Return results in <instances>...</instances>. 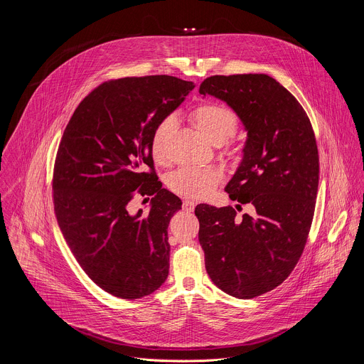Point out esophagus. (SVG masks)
I'll use <instances>...</instances> for the list:
<instances>
[{"label": "esophagus", "instance_id": "34e87169", "mask_svg": "<svg viewBox=\"0 0 364 364\" xmlns=\"http://www.w3.org/2000/svg\"><path fill=\"white\" fill-rule=\"evenodd\" d=\"M194 207H196V203H194V201H191V200H184V201H183V210H184V211H193Z\"/></svg>", "mask_w": 364, "mask_h": 364}]
</instances>
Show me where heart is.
Here are the masks:
<instances>
[{
	"label": "heart",
	"mask_w": 364,
	"mask_h": 364,
	"mask_svg": "<svg viewBox=\"0 0 364 364\" xmlns=\"http://www.w3.org/2000/svg\"><path fill=\"white\" fill-rule=\"evenodd\" d=\"M190 121L193 126L200 132V134L213 144H225L227 154L238 160L243 154V149L237 144H227L237 129H238V117L232 108L220 102H203L197 105L190 112ZM176 127V118L167 115L160 119L153 130L150 140V150L156 163L166 166L170 163L168 143L170 137ZM223 174L214 167H181L168 177V188L187 198H205L208 197L215 187L221 183Z\"/></svg>",
	"instance_id": "1"
}]
</instances>
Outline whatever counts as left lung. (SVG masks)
I'll return each mask as SVG.
<instances>
[{"label":"left lung","instance_id":"1","mask_svg":"<svg viewBox=\"0 0 364 364\" xmlns=\"http://www.w3.org/2000/svg\"><path fill=\"white\" fill-rule=\"evenodd\" d=\"M200 94L225 101L243 121L245 159L225 191L256 208L237 218L231 205L196 207L205 270L224 293L253 299L290 276L307 243L320 173L314 132L296 97L267 74L211 75Z\"/></svg>","mask_w":364,"mask_h":364}]
</instances>
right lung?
Returning a JSON list of instances; mask_svg holds the SVG:
<instances>
[{
    "label": "right lung",
    "mask_w": 364,
    "mask_h": 364,
    "mask_svg": "<svg viewBox=\"0 0 364 364\" xmlns=\"http://www.w3.org/2000/svg\"><path fill=\"white\" fill-rule=\"evenodd\" d=\"M193 88L171 75L108 80L78 104L61 137L53 173L60 230L85 274L115 297H144L168 276L167 228L181 200L161 188L150 140ZM136 193L155 196L149 215L128 213Z\"/></svg>",
    "instance_id": "right-lung-1"
}]
</instances>
